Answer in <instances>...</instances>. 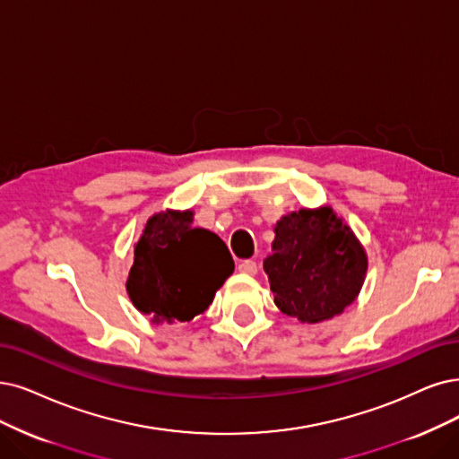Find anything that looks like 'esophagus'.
I'll return each instance as SVG.
<instances>
[{"mask_svg": "<svg viewBox=\"0 0 459 459\" xmlns=\"http://www.w3.org/2000/svg\"><path fill=\"white\" fill-rule=\"evenodd\" d=\"M238 270H240V273H244V274L253 276V274H257V263L251 261V259H246V261H242L238 264Z\"/></svg>", "mask_w": 459, "mask_h": 459, "instance_id": "34e87169", "label": "esophagus"}]
</instances>
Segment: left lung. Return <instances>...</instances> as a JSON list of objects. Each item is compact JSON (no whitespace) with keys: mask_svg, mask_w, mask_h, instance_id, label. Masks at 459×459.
Wrapping results in <instances>:
<instances>
[{"mask_svg":"<svg viewBox=\"0 0 459 459\" xmlns=\"http://www.w3.org/2000/svg\"><path fill=\"white\" fill-rule=\"evenodd\" d=\"M274 234L263 266L281 314L319 324L358 299L368 268L367 251L331 206L287 213Z\"/></svg>","mask_w":459,"mask_h":459,"instance_id":"left-lung-1","label":"left lung"}]
</instances>
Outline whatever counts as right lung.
Instances as JSON below:
<instances>
[{
	"label": "right lung",
	"mask_w": 459,
	"mask_h": 459,
	"mask_svg": "<svg viewBox=\"0 0 459 459\" xmlns=\"http://www.w3.org/2000/svg\"><path fill=\"white\" fill-rule=\"evenodd\" d=\"M193 210L151 215L126 280L132 304L155 325L191 321L206 310L234 273V261L217 234L193 225Z\"/></svg>",
	"instance_id": "1"
}]
</instances>
